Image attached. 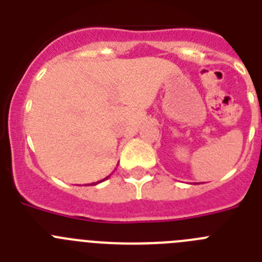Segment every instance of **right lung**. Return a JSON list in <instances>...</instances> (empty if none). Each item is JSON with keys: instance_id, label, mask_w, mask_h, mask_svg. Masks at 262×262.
<instances>
[{"instance_id": "obj_1", "label": "right lung", "mask_w": 262, "mask_h": 262, "mask_svg": "<svg viewBox=\"0 0 262 262\" xmlns=\"http://www.w3.org/2000/svg\"><path fill=\"white\" fill-rule=\"evenodd\" d=\"M108 177H110V176H107V177H105V178H103V180H101V181H98V182H93V184H92V185H97V184H99V182H102V181H105V180H107Z\"/></svg>"}]
</instances>
